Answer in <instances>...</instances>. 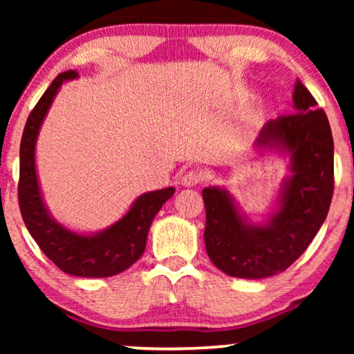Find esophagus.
Wrapping results in <instances>:
<instances>
[{
  "mask_svg": "<svg viewBox=\"0 0 354 354\" xmlns=\"http://www.w3.org/2000/svg\"><path fill=\"white\" fill-rule=\"evenodd\" d=\"M201 180H203L201 172L188 171V172L183 174V177L180 178V183L183 187H196Z\"/></svg>",
  "mask_w": 354,
  "mask_h": 354,
  "instance_id": "obj_1",
  "label": "esophagus"
}]
</instances>
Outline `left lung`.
Wrapping results in <instances>:
<instances>
[{
    "label": "left lung",
    "mask_w": 354,
    "mask_h": 354,
    "mask_svg": "<svg viewBox=\"0 0 354 354\" xmlns=\"http://www.w3.org/2000/svg\"><path fill=\"white\" fill-rule=\"evenodd\" d=\"M295 114L270 119L254 140L258 153L288 159L274 211L246 216L225 187L203 188L205 245L212 264L236 279L283 272L304 253L326 221L333 195V138L327 115L297 79Z\"/></svg>",
    "instance_id": "1"
}]
</instances>
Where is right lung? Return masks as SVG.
<instances>
[{
	"instance_id": "right-lung-1",
	"label": "right lung",
	"mask_w": 354,
	"mask_h": 354,
	"mask_svg": "<svg viewBox=\"0 0 354 354\" xmlns=\"http://www.w3.org/2000/svg\"><path fill=\"white\" fill-rule=\"evenodd\" d=\"M79 79L74 71L62 72L28 115L21 142L19 206L32 239L62 272L75 277H111L124 272L147 248L149 227L176 188L147 192L135 198L129 211L98 232H79L55 219L48 209L37 172V140L61 86Z\"/></svg>"
}]
</instances>
